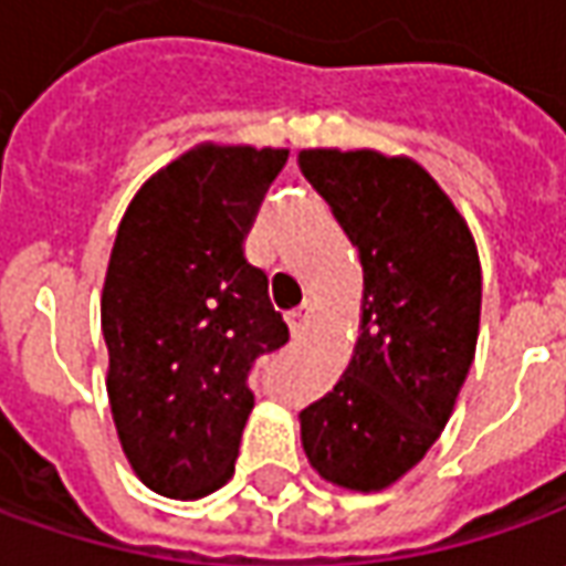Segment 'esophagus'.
Segmentation results:
<instances>
[{
	"label": "esophagus",
	"mask_w": 566,
	"mask_h": 566,
	"mask_svg": "<svg viewBox=\"0 0 566 566\" xmlns=\"http://www.w3.org/2000/svg\"><path fill=\"white\" fill-rule=\"evenodd\" d=\"M311 317H314V307L311 305H302L298 311H292L290 317H286V323H290V333L295 335V338H302V335L307 333V326H311Z\"/></svg>",
	"instance_id": "1"
}]
</instances>
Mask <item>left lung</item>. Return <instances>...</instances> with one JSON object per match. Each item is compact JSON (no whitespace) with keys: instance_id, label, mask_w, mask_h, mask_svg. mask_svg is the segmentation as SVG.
Listing matches in <instances>:
<instances>
[{"instance_id":"left-lung-1","label":"left lung","mask_w":566,"mask_h":566,"mask_svg":"<svg viewBox=\"0 0 566 566\" xmlns=\"http://www.w3.org/2000/svg\"><path fill=\"white\" fill-rule=\"evenodd\" d=\"M364 264V314L345 376L302 409V447L321 478L385 490L431 443L465 385L481 326V261L465 218L428 171L376 150H302Z\"/></svg>"}]
</instances>
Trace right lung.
Masks as SVG:
<instances>
[{"label": "right lung", "instance_id": "right-lung-1", "mask_svg": "<svg viewBox=\"0 0 566 566\" xmlns=\"http://www.w3.org/2000/svg\"><path fill=\"white\" fill-rule=\"evenodd\" d=\"M290 150L200 144L119 221L101 295L107 395L135 474L159 496L231 481L255 407L252 366L290 342L243 240Z\"/></svg>", "mask_w": 566, "mask_h": 566}]
</instances>
